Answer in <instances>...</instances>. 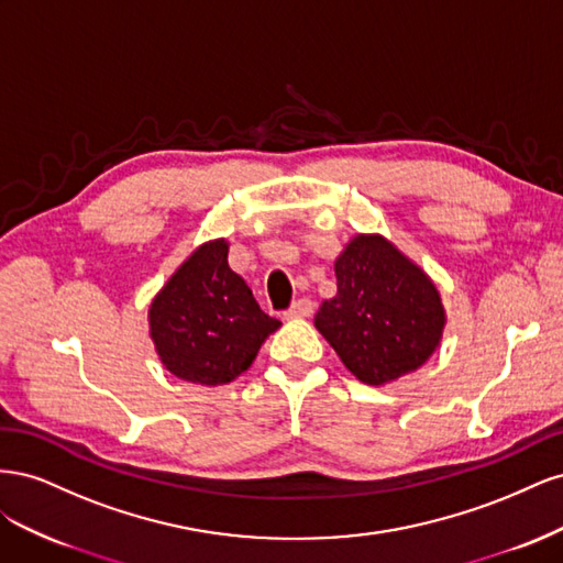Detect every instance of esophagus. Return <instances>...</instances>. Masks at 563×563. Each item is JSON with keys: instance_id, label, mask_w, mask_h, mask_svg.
<instances>
[{"instance_id": "34e87169", "label": "esophagus", "mask_w": 563, "mask_h": 563, "mask_svg": "<svg viewBox=\"0 0 563 563\" xmlns=\"http://www.w3.org/2000/svg\"><path fill=\"white\" fill-rule=\"evenodd\" d=\"M312 312H314V302L308 298H300L286 310V317L288 319H305V317H312Z\"/></svg>"}]
</instances>
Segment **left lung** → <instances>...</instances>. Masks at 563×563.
<instances>
[{
	"instance_id": "8db88e82",
	"label": "left lung",
	"mask_w": 563,
	"mask_h": 563,
	"mask_svg": "<svg viewBox=\"0 0 563 563\" xmlns=\"http://www.w3.org/2000/svg\"><path fill=\"white\" fill-rule=\"evenodd\" d=\"M333 269L338 291L319 305L314 327L356 380L389 385L439 350L444 302L428 272L387 236L356 232Z\"/></svg>"
}]
</instances>
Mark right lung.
Listing matches in <instances>:
<instances>
[{"label": "right lung", "mask_w": 563, "mask_h": 563, "mask_svg": "<svg viewBox=\"0 0 563 563\" xmlns=\"http://www.w3.org/2000/svg\"><path fill=\"white\" fill-rule=\"evenodd\" d=\"M225 236L199 244L152 298L150 340L162 366L192 385H228L282 321L265 314L228 265Z\"/></svg>", "instance_id": "right-lung-1"}]
</instances>
